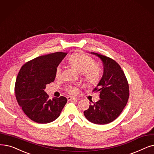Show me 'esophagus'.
Segmentation results:
<instances>
[{
  "label": "esophagus",
  "mask_w": 154,
  "mask_h": 154,
  "mask_svg": "<svg viewBox=\"0 0 154 154\" xmlns=\"http://www.w3.org/2000/svg\"><path fill=\"white\" fill-rule=\"evenodd\" d=\"M78 99L74 97H72V96H68L67 97V100L68 101H77Z\"/></svg>",
  "instance_id": "obj_1"
}]
</instances>
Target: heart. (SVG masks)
<instances>
[{
  "label": "heart",
  "mask_w": 154,
  "mask_h": 154,
  "mask_svg": "<svg viewBox=\"0 0 154 154\" xmlns=\"http://www.w3.org/2000/svg\"><path fill=\"white\" fill-rule=\"evenodd\" d=\"M69 63L71 66L77 71L81 72L85 81L89 85H97L101 81V71L96 65L94 59L82 53H75L72 54L69 58ZM62 66L58 65L55 70V76L59 78L61 76ZM66 91L70 94H76L78 92V86L67 85Z\"/></svg>",
  "instance_id": "1"
}]
</instances>
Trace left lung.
Wrapping results in <instances>:
<instances>
[{"label": "left lung", "mask_w": 154, "mask_h": 154, "mask_svg": "<svg viewBox=\"0 0 154 154\" xmlns=\"http://www.w3.org/2000/svg\"><path fill=\"white\" fill-rule=\"evenodd\" d=\"M101 60L103 75L93 92H99L100 99L91 103L84 111L87 119L92 123L105 125L116 119L126 106L129 97V85L119 65L112 58L91 52Z\"/></svg>", "instance_id": "obj_1"}]
</instances>
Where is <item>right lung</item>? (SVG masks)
Returning a JSON list of instances; mask_svg holds the SVG:
<instances>
[{
    "instance_id": "right-lung-1",
    "label": "right lung",
    "mask_w": 154,
    "mask_h": 154,
    "mask_svg": "<svg viewBox=\"0 0 154 154\" xmlns=\"http://www.w3.org/2000/svg\"><path fill=\"white\" fill-rule=\"evenodd\" d=\"M66 54L56 52L36 57L23 65L18 73L14 89L17 101L33 122H53L67 102L63 96L50 99L45 91L46 84L55 81L56 68Z\"/></svg>"
}]
</instances>
